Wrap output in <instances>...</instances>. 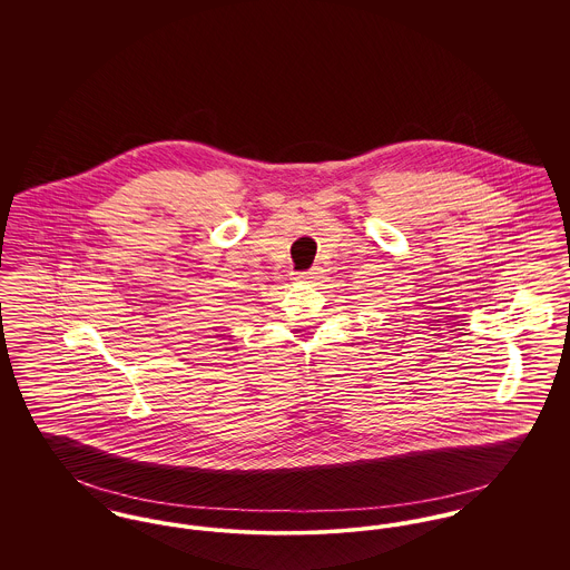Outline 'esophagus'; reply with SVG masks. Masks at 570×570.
<instances>
[{
    "instance_id": "1",
    "label": "esophagus",
    "mask_w": 570,
    "mask_h": 570,
    "mask_svg": "<svg viewBox=\"0 0 570 570\" xmlns=\"http://www.w3.org/2000/svg\"><path fill=\"white\" fill-rule=\"evenodd\" d=\"M314 277H318V269L297 273V279H301V282H307V279H314Z\"/></svg>"
}]
</instances>
